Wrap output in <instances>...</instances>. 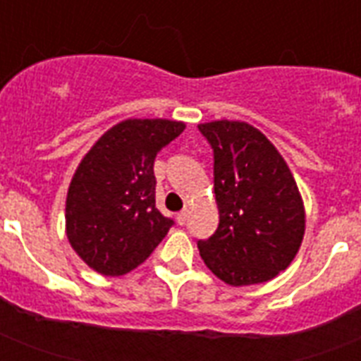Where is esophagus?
Here are the masks:
<instances>
[{
    "label": "esophagus",
    "instance_id": "34e87169",
    "mask_svg": "<svg viewBox=\"0 0 361 361\" xmlns=\"http://www.w3.org/2000/svg\"><path fill=\"white\" fill-rule=\"evenodd\" d=\"M176 219H178V223H180V225H185L187 223V219H189V209H181L180 214H178V217H176Z\"/></svg>",
    "mask_w": 361,
    "mask_h": 361
}]
</instances>
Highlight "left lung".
<instances>
[{
  "label": "left lung",
  "mask_w": 361,
  "mask_h": 361,
  "mask_svg": "<svg viewBox=\"0 0 361 361\" xmlns=\"http://www.w3.org/2000/svg\"><path fill=\"white\" fill-rule=\"evenodd\" d=\"M198 129L214 149L219 226L198 241L204 264L232 286L274 279L296 257L305 232L302 195L277 147L245 121Z\"/></svg>",
  "instance_id": "8db88e82"
}]
</instances>
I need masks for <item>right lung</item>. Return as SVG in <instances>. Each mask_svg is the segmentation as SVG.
Returning a JSON list of instances; mask_svg holds the SVG:
<instances>
[{
    "instance_id": "right-lung-1",
    "label": "right lung",
    "mask_w": 361,
    "mask_h": 361,
    "mask_svg": "<svg viewBox=\"0 0 361 361\" xmlns=\"http://www.w3.org/2000/svg\"><path fill=\"white\" fill-rule=\"evenodd\" d=\"M183 129V121L172 120L120 121L78 164L67 191L65 231L97 274H129L174 225L155 208L153 163Z\"/></svg>"
}]
</instances>
